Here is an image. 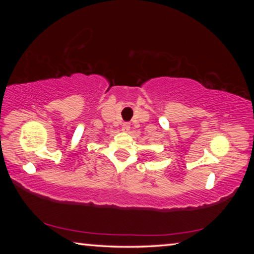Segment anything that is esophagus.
<instances>
[{
	"label": "esophagus",
	"instance_id": "1",
	"mask_svg": "<svg viewBox=\"0 0 254 254\" xmlns=\"http://www.w3.org/2000/svg\"><path fill=\"white\" fill-rule=\"evenodd\" d=\"M128 130H130V124H128V123H123L122 127H121V131L122 132H128Z\"/></svg>",
	"mask_w": 254,
	"mask_h": 254
}]
</instances>
